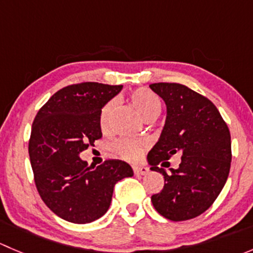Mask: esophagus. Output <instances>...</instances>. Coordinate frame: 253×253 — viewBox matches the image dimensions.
<instances>
[{
  "label": "esophagus",
  "instance_id": "obj_1",
  "mask_svg": "<svg viewBox=\"0 0 253 253\" xmlns=\"http://www.w3.org/2000/svg\"><path fill=\"white\" fill-rule=\"evenodd\" d=\"M148 171H149V169L147 167H143V165H136V167H133V172L136 175H145Z\"/></svg>",
  "mask_w": 253,
  "mask_h": 253
}]
</instances>
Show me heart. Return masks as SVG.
Returning a JSON list of instances; mask_svg holds the SVG:
<instances>
[{
    "label": "heart",
    "instance_id": "1",
    "mask_svg": "<svg viewBox=\"0 0 253 253\" xmlns=\"http://www.w3.org/2000/svg\"><path fill=\"white\" fill-rule=\"evenodd\" d=\"M129 101L133 108L138 111L143 119L154 120L162 111V103L160 99L153 91L145 88H138L132 91L128 96ZM115 110V103L112 100L104 104L99 114V125L103 131H108L110 127L111 116ZM144 142L136 141V139H120L115 143L114 150L120 157L127 160H137L142 155L144 149Z\"/></svg>",
    "mask_w": 253,
    "mask_h": 253
}]
</instances>
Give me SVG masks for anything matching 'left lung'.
Wrapping results in <instances>:
<instances>
[{
    "mask_svg": "<svg viewBox=\"0 0 253 253\" xmlns=\"http://www.w3.org/2000/svg\"><path fill=\"white\" fill-rule=\"evenodd\" d=\"M150 89L167 104V121L159 141L148 153L150 170L164 176V188L152 196L159 214L172 221L205 213L223 190L231 163L228 125L206 96L178 83H154ZM174 154H181L177 169L162 168Z\"/></svg>",
    "mask_w": 253,
    "mask_h": 253,
    "instance_id": "obj_1",
    "label": "left lung"
}]
</instances>
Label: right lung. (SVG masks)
Wrapping results in <instances>:
<instances>
[{
    "mask_svg": "<svg viewBox=\"0 0 253 253\" xmlns=\"http://www.w3.org/2000/svg\"><path fill=\"white\" fill-rule=\"evenodd\" d=\"M122 85L83 82L56 91L38 111L29 157L40 197L56 215L75 224L96 220L108 211L117 181L133 176L121 160L88 167L79 153L100 139L99 114Z\"/></svg>",
    "mask_w": 253,
    "mask_h": 253,
    "instance_id": "obj_1",
    "label": "right lung"
}]
</instances>
